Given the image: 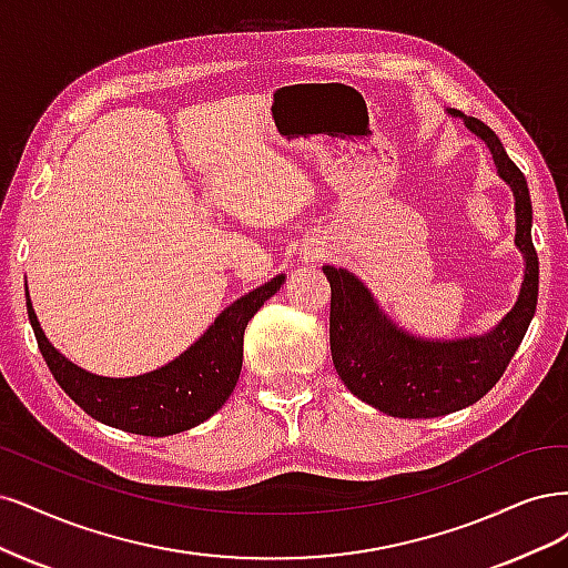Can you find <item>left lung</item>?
<instances>
[{
  "label": "left lung",
  "mask_w": 568,
  "mask_h": 568,
  "mask_svg": "<svg viewBox=\"0 0 568 568\" xmlns=\"http://www.w3.org/2000/svg\"><path fill=\"white\" fill-rule=\"evenodd\" d=\"M450 115L463 118L486 141L498 174L517 200V247L524 252L526 273L515 308L488 335L427 342L398 331L349 271L323 266L333 292L331 352L337 375L365 404L404 419L438 417L477 404L503 377L538 304V254L530 241L534 210L526 179L490 126L457 111Z\"/></svg>",
  "instance_id": "1"
}]
</instances>
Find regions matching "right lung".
Wrapping results in <instances>:
<instances>
[{"label": "right lung", "mask_w": 568, "mask_h": 568, "mask_svg": "<svg viewBox=\"0 0 568 568\" xmlns=\"http://www.w3.org/2000/svg\"><path fill=\"white\" fill-rule=\"evenodd\" d=\"M283 281L285 276H276L233 302L189 352L164 368L124 379L91 375L61 356L44 337L30 300L28 318L53 379L87 415L122 432L170 436L205 423L226 404L243 368L247 321L276 295Z\"/></svg>", "instance_id": "obj_1"}]
</instances>
